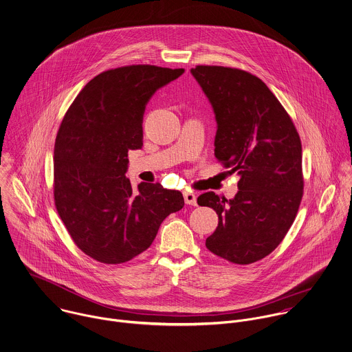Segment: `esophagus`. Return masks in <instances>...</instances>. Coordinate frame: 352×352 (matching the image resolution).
Wrapping results in <instances>:
<instances>
[{
    "instance_id": "1",
    "label": "esophagus",
    "mask_w": 352,
    "mask_h": 352,
    "mask_svg": "<svg viewBox=\"0 0 352 352\" xmlns=\"http://www.w3.org/2000/svg\"><path fill=\"white\" fill-rule=\"evenodd\" d=\"M184 198L188 205H197V197L192 192H184Z\"/></svg>"
}]
</instances>
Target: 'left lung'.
<instances>
[{"mask_svg":"<svg viewBox=\"0 0 352 352\" xmlns=\"http://www.w3.org/2000/svg\"><path fill=\"white\" fill-rule=\"evenodd\" d=\"M192 74L217 121L214 157L237 173L232 199L208 192L198 205L219 216L206 248L236 265L272 254L290 230L304 195L300 135L262 79L240 69L195 66Z\"/></svg>","mask_w":352,"mask_h":352,"instance_id":"left-lung-1","label":"left lung"}]
</instances>
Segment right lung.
<instances>
[{
  "mask_svg": "<svg viewBox=\"0 0 352 352\" xmlns=\"http://www.w3.org/2000/svg\"><path fill=\"white\" fill-rule=\"evenodd\" d=\"M184 69L131 65L89 80L60 122L54 148V201L82 252L125 263L154 241L162 221L184 208L181 192L125 177L128 151L143 146L146 104Z\"/></svg>",
  "mask_w": 352,
  "mask_h": 352,
  "instance_id": "1",
  "label": "right lung"
}]
</instances>
